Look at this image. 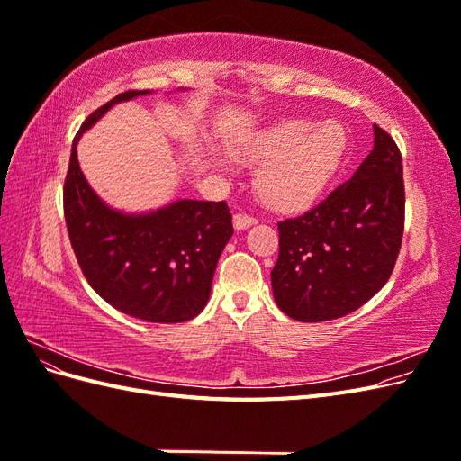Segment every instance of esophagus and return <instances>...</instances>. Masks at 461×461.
Returning a JSON list of instances; mask_svg holds the SVG:
<instances>
[{
  "instance_id": "esophagus-1",
  "label": "esophagus",
  "mask_w": 461,
  "mask_h": 461,
  "mask_svg": "<svg viewBox=\"0 0 461 461\" xmlns=\"http://www.w3.org/2000/svg\"><path fill=\"white\" fill-rule=\"evenodd\" d=\"M256 225V219L252 215H246V213H236L234 215V229L236 230H244L248 227Z\"/></svg>"
}]
</instances>
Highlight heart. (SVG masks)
I'll list each match as a JSON object with an SVG mask.
<instances>
[{"label":"heart","instance_id":"obj_1","mask_svg":"<svg viewBox=\"0 0 461 461\" xmlns=\"http://www.w3.org/2000/svg\"><path fill=\"white\" fill-rule=\"evenodd\" d=\"M348 153V132L340 121L290 119L258 132L236 156L263 163L258 192L276 209L313 203L337 176Z\"/></svg>","mask_w":461,"mask_h":461}]
</instances>
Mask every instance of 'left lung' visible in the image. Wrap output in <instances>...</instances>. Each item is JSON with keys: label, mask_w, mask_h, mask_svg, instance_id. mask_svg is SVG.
I'll use <instances>...</instances> for the list:
<instances>
[{"label": "left lung", "mask_w": 461, "mask_h": 461, "mask_svg": "<svg viewBox=\"0 0 461 461\" xmlns=\"http://www.w3.org/2000/svg\"><path fill=\"white\" fill-rule=\"evenodd\" d=\"M375 146L350 180L300 217L278 222L271 271L281 312L303 323L361 308L393 275L403 234L402 156L373 124Z\"/></svg>", "instance_id": "left-lung-1"}]
</instances>
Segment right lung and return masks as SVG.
I'll use <instances>...</instances> for the list:
<instances>
[{
    "mask_svg": "<svg viewBox=\"0 0 461 461\" xmlns=\"http://www.w3.org/2000/svg\"><path fill=\"white\" fill-rule=\"evenodd\" d=\"M146 94L122 92L82 122L63 186L65 222L82 275L109 305L148 323H183L209 300L217 261L234 232L229 205L178 200L151 213H121L97 198L77 159L82 132L109 107Z\"/></svg>",
    "mask_w": 461,
    "mask_h": 461,
    "instance_id": "add662e5",
    "label": "right lung"
}]
</instances>
